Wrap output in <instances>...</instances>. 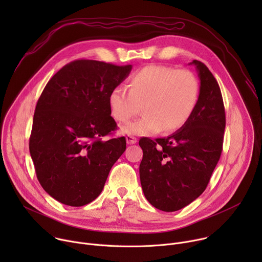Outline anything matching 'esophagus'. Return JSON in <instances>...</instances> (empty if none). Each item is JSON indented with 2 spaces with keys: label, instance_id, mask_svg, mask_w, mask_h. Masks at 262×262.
Masks as SVG:
<instances>
[{
  "label": "esophagus",
  "instance_id": "1",
  "mask_svg": "<svg viewBox=\"0 0 262 262\" xmlns=\"http://www.w3.org/2000/svg\"><path fill=\"white\" fill-rule=\"evenodd\" d=\"M126 142L127 144H136L137 143V138H135L134 136H130V135H127L126 136Z\"/></svg>",
  "mask_w": 262,
  "mask_h": 262
}]
</instances>
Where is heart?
<instances>
[{
	"label": "heart",
	"mask_w": 262,
	"mask_h": 262,
	"mask_svg": "<svg viewBox=\"0 0 262 262\" xmlns=\"http://www.w3.org/2000/svg\"><path fill=\"white\" fill-rule=\"evenodd\" d=\"M128 90L116 87L108 95L111 114L119 122L138 115L142 106L145 115L121 127L128 135L176 132L190 119L199 97V84L193 72L161 65L134 73Z\"/></svg>",
	"instance_id": "obj_1"
}]
</instances>
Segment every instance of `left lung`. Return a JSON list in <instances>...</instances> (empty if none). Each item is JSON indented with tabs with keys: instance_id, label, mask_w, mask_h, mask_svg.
<instances>
[{
	"instance_id": "8db88e82",
	"label": "left lung",
	"mask_w": 262,
	"mask_h": 262,
	"mask_svg": "<svg viewBox=\"0 0 262 262\" xmlns=\"http://www.w3.org/2000/svg\"><path fill=\"white\" fill-rule=\"evenodd\" d=\"M200 80L197 105L190 119L174 134L142 138L140 180L145 198L163 211H176L206 189L220 160L226 118L219 84L209 69L194 60Z\"/></svg>"
}]
</instances>
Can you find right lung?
<instances>
[{
    "label": "right lung",
    "instance_id": "1",
    "mask_svg": "<svg viewBox=\"0 0 262 262\" xmlns=\"http://www.w3.org/2000/svg\"><path fill=\"white\" fill-rule=\"evenodd\" d=\"M132 68L77 60L61 68L43 89L29 148L37 178L55 200L83 206L101 193L111 168L126 149L124 137L101 139L117 128L108 95Z\"/></svg>",
    "mask_w": 262,
    "mask_h": 262
}]
</instances>
